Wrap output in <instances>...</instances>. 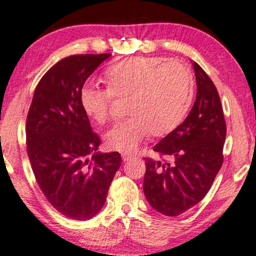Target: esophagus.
Instances as JSON below:
<instances>
[{
  "mask_svg": "<svg viewBox=\"0 0 256 256\" xmlns=\"http://www.w3.org/2000/svg\"><path fill=\"white\" fill-rule=\"evenodd\" d=\"M132 158H134V156H129V154H122V160H124V162L132 160Z\"/></svg>",
  "mask_w": 256,
  "mask_h": 256,
  "instance_id": "obj_1",
  "label": "esophagus"
}]
</instances>
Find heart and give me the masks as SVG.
<instances>
[{"instance_id": "obj_1", "label": "heart", "mask_w": 256, "mask_h": 256, "mask_svg": "<svg viewBox=\"0 0 256 256\" xmlns=\"http://www.w3.org/2000/svg\"><path fill=\"white\" fill-rule=\"evenodd\" d=\"M108 88L86 85L80 92L82 110L98 124L111 119L116 98L128 100V119L106 134L110 150H136L150 134L161 137L182 122L192 96L190 70L178 60L158 56L126 58L106 72Z\"/></svg>"}]
</instances>
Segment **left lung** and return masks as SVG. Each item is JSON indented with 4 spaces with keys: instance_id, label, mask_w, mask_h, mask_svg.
<instances>
[{
    "instance_id": "obj_1",
    "label": "left lung",
    "mask_w": 256,
    "mask_h": 256,
    "mask_svg": "<svg viewBox=\"0 0 256 256\" xmlns=\"http://www.w3.org/2000/svg\"><path fill=\"white\" fill-rule=\"evenodd\" d=\"M192 66L198 94L190 114L154 146L161 158H145V198L168 216H177L200 203L224 163L227 128L220 96L200 64L192 62Z\"/></svg>"
}]
</instances>
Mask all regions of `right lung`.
<instances>
[{"mask_svg":"<svg viewBox=\"0 0 256 256\" xmlns=\"http://www.w3.org/2000/svg\"><path fill=\"white\" fill-rule=\"evenodd\" d=\"M110 56L62 58L42 77L27 114V153L36 182L50 204L74 220L98 214L122 160L118 152H96L100 138L80 104L86 79Z\"/></svg>","mask_w":256,"mask_h":256,"instance_id":"add662e5","label":"right lung"}]
</instances>
